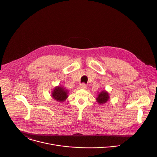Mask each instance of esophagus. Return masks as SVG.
Masks as SVG:
<instances>
[{"label":"esophagus","mask_w":157,"mask_h":157,"mask_svg":"<svg viewBox=\"0 0 157 157\" xmlns=\"http://www.w3.org/2000/svg\"><path fill=\"white\" fill-rule=\"evenodd\" d=\"M86 84L85 83H82L80 84L79 86V88L80 89H86Z\"/></svg>","instance_id":"34e87169"}]
</instances>
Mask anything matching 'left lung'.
<instances>
[{"mask_svg":"<svg viewBox=\"0 0 157 157\" xmlns=\"http://www.w3.org/2000/svg\"><path fill=\"white\" fill-rule=\"evenodd\" d=\"M109 98V97L108 93L106 91H103L100 94H99L98 97L96 99H97L98 103L104 104V103H105L108 101Z\"/></svg>","mask_w":157,"mask_h":157,"instance_id":"left-lung-1","label":"left lung"}]
</instances>
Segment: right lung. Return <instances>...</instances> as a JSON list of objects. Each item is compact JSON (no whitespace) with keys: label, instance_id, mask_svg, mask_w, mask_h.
<instances>
[{"label":"right lung","instance_id":"obj_1","mask_svg":"<svg viewBox=\"0 0 157 157\" xmlns=\"http://www.w3.org/2000/svg\"><path fill=\"white\" fill-rule=\"evenodd\" d=\"M67 91L63 87H56L52 93V96L54 99L58 102H63L68 97L67 95Z\"/></svg>","mask_w":157,"mask_h":157}]
</instances>
